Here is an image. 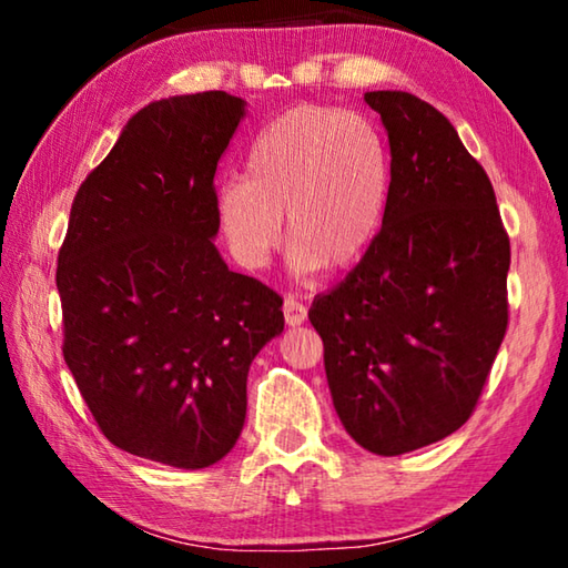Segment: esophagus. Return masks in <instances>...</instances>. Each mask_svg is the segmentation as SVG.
<instances>
[{
	"instance_id": "34e87169",
	"label": "esophagus",
	"mask_w": 568,
	"mask_h": 568,
	"mask_svg": "<svg viewBox=\"0 0 568 568\" xmlns=\"http://www.w3.org/2000/svg\"><path fill=\"white\" fill-rule=\"evenodd\" d=\"M283 315H285V323L287 325H303L305 321H307V307L297 301V297H293V295H287L285 297V303H283Z\"/></svg>"
}]
</instances>
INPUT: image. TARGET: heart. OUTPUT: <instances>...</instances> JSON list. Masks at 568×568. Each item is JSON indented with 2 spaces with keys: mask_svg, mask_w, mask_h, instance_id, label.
I'll return each instance as SVG.
<instances>
[{
  "mask_svg": "<svg viewBox=\"0 0 568 568\" xmlns=\"http://www.w3.org/2000/svg\"><path fill=\"white\" fill-rule=\"evenodd\" d=\"M390 150L358 112L301 104L257 134L245 178L215 190V213L235 261L263 267L283 243L297 271L343 273L358 265L383 227Z\"/></svg>",
  "mask_w": 568,
  "mask_h": 568,
  "instance_id": "b5f03b06",
  "label": "heart"
}]
</instances>
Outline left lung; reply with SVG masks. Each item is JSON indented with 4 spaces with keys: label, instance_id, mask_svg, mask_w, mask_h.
<instances>
[{
    "label": "left lung",
    "instance_id": "left-lung-1",
    "mask_svg": "<svg viewBox=\"0 0 568 568\" xmlns=\"http://www.w3.org/2000/svg\"><path fill=\"white\" fill-rule=\"evenodd\" d=\"M390 142L383 227L313 301L333 406L378 456L423 448L476 410L508 325L511 243L494 185L434 104L365 92Z\"/></svg>",
    "mask_w": 568,
    "mask_h": 568
}]
</instances>
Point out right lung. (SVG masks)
<instances>
[{
	"label": "right lung",
	"instance_id": "obj_1",
	"mask_svg": "<svg viewBox=\"0 0 568 568\" xmlns=\"http://www.w3.org/2000/svg\"><path fill=\"white\" fill-rule=\"evenodd\" d=\"M245 114L227 92L152 102L77 190L57 257L64 361L110 444L175 468L230 454L247 371L283 297L227 271L215 170Z\"/></svg>",
	"mask_w": 568,
	"mask_h": 568
}]
</instances>
